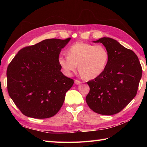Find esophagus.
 <instances>
[{
	"label": "esophagus",
	"mask_w": 147,
	"mask_h": 147,
	"mask_svg": "<svg viewBox=\"0 0 147 147\" xmlns=\"http://www.w3.org/2000/svg\"><path fill=\"white\" fill-rule=\"evenodd\" d=\"M74 83H75V85H80V84L82 83V82L78 80H75L74 81Z\"/></svg>",
	"instance_id": "esophagus-1"
}]
</instances>
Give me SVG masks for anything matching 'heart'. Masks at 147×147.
<instances>
[{"instance_id":"b5f03b06","label":"heart","mask_w":147,"mask_h":147,"mask_svg":"<svg viewBox=\"0 0 147 147\" xmlns=\"http://www.w3.org/2000/svg\"><path fill=\"white\" fill-rule=\"evenodd\" d=\"M109 54L102 45L77 42L67 50V55H61L58 61L64 73L71 76L79 65L80 73L92 80L104 73L109 61Z\"/></svg>"}]
</instances>
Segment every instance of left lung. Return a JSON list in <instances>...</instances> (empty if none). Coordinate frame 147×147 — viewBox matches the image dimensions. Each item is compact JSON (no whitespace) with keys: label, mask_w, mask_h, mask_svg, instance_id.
I'll use <instances>...</instances> for the list:
<instances>
[{"label":"left lung","mask_w":147,"mask_h":147,"mask_svg":"<svg viewBox=\"0 0 147 147\" xmlns=\"http://www.w3.org/2000/svg\"><path fill=\"white\" fill-rule=\"evenodd\" d=\"M109 54L100 76L87 82L90 92L86 97L89 107L96 113L113 115L119 112L136 96L142 69L135 53L109 37L99 38Z\"/></svg>","instance_id":"8db88e82"}]
</instances>
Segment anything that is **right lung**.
<instances>
[{
    "label": "right lung",
    "instance_id": "1",
    "mask_svg": "<svg viewBox=\"0 0 147 147\" xmlns=\"http://www.w3.org/2000/svg\"><path fill=\"white\" fill-rule=\"evenodd\" d=\"M70 40L46 39L26 47L9 64V95L24 115L45 119L60 110L74 83L62 74L58 61L61 50Z\"/></svg>",
    "mask_w": 147,
    "mask_h": 147
}]
</instances>
